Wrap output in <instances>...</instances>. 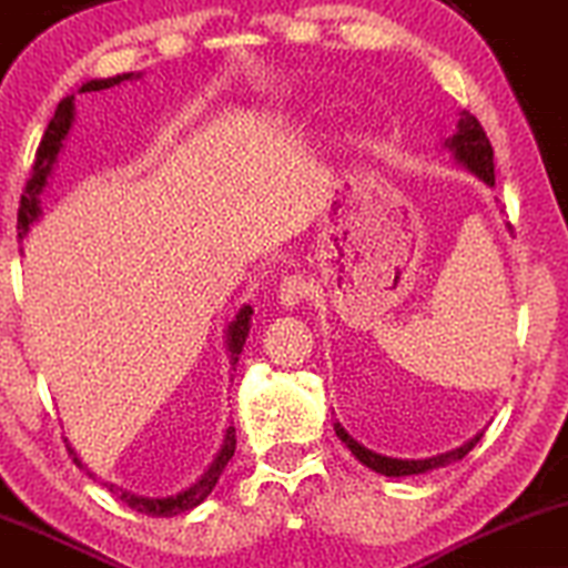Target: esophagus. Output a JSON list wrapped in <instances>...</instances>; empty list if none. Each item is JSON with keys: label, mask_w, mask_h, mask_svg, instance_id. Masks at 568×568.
<instances>
[{"label": "esophagus", "mask_w": 568, "mask_h": 568, "mask_svg": "<svg viewBox=\"0 0 568 568\" xmlns=\"http://www.w3.org/2000/svg\"><path fill=\"white\" fill-rule=\"evenodd\" d=\"M308 295H311V284L303 273H286L282 284H278V301H282V305H286V308H295V305H301Z\"/></svg>", "instance_id": "obj_1"}]
</instances>
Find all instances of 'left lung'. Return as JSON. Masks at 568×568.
Wrapping results in <instances>:
<instances>
[{
    "label": "left lung",
    "instance_id": "1",
    "mask_svg": "<svg viewBox=\"0 0 568 568\" xmlns=\"http://www.w3.org/2000/svg\"><path fill=\"white\" fill-rule=\"evenodd\" d=\"M445 146L454 152V158L464 165V169H469L475 176H480L483 182L494 187V146H490L486 131H483V125L477 123L475 114L462 112V118H458V125H456V133L450 139H445ZM335 432H337V437L348 445V450H352V454L359 458L362 464H365V467L375 469V473H381L386 477L424 475V473H429V469L445 467V464L458 462V458L467 456L469 450L477 445V439L483 437V432H480V435L467 439L462 448L448 450V454H439L432 458H392V456L375 454V450H369V448H365V445L356 443V439L348 435L341 424H335Z\"/></svg>",
    "mask_w": 568,
    "mask_h": 568
}]
</instances>
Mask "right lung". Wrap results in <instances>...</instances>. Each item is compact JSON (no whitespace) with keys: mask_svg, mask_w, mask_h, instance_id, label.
<instances>
[{"mask_svg":"<svg viewBox=\"0 0 568 568\" xmlns=\"http://www.w3.org/2000/svg\"><path fill=\"white\" fill-rule=\"evenodd\" d=\"M139 78H142V74L129 72V74H118V78H106V80H88V82H82V88L78 93L104 91V88L120 85L123 80H139ZM72 123H74V95H67V99L59 104V110H55L53 120L48 123V129H44L40 146H37L34 165H31V180L27 182V195H23L21 209H18V239L21 241L27 239L31 225L40 220V214H42L40 195H42L44 184H48V180H50V174H53V165H55V161H59L63 139H67ZM252 314H254L252 305H244V308H239V314L233 316V322L227 324V354H231L233 369H235V365H239L241 352H244L246 335H250V327H252ZM233 454H235V429L233 426H227L225 439H222V445H220V454L214 456L212 464H209L206 473H203L199 480L193 483V486L180 490V494L163 496V499H150V496H136V494H131V490H123L118 486H110V490H114V494L120 496V501H125V505H129L131 509H136V513L152 515V518H174V515L199 507L201 501L212 494L216 480H220V475L225 473L227 462H231ZM69 456H72V462L78 464V467H82V462L78 458V454H74V448H69Z\"/></svg>","mask_w":568,"mask_h":568,"instance_id":"1","label":"right lung"}]
</instances>
